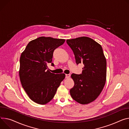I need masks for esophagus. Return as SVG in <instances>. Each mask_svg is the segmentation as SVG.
Returning a JSON list of instances; mask_svg holds the SVG:
<instances>
[{
    "label": "esophagus",
    "instance_id": "esophagus-1",
    "mask_svg": "<svg viewBox=\"0 0 129 129\" xmlns=\"http://www.w3.org/2000/svg\"><path fill=\"white\" fill-rule=\"evenodd\" d=\"M70 77H71V75L70 74H66L65 75L66 78H70Z\"/></svg>",
    "mask_w": 129,
    "mask_h": 129
}]
</instances>
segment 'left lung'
Wrapping results in <instances>:
<instances>
[{
  "label": "left lung",
  "mask_w": 129,
  "mask_h": 129,
  "mask_svg": "<svg viewBox=\"0 0 129 129\" xmlns=\"http://www.w3.org/2000/svg\"><path fill=\"white\" fill-rule=\"evenodd\" d=\"M66 42L73 51L77 64L82 63L84 66L81 74L71 75L75 85L70 93L77 102L89 103L99 96L106 81L107 61L102 48L86 37L67 40Z\"/></svg>",
  "instance_id": "obj_1"
}]
</instances>
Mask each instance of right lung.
Masks as SVG:
<instances>
[{
    "label": "right lung",
    "mask_w": 129,
    "mask_h": 129,
    "mask_svg": "<svg viewBox=\"0 0 129 129\" xmlns=\"http://www.w3.org/2000/svg\"><path fill=\"white\" fill-rule=\"evenodd\" d=\"M64 39L41 37L30 41L20 55L19 78L23 88L34 102L45 104L54 97L64 79V74H55L48 69L54 50Z\"/></svg>",
    "instance_id": "right-lung-1"
}]
</instances>
